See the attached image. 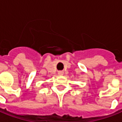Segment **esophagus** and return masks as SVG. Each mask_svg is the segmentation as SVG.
Instances as JSON below:
<instances>
[{
	"label": "esophagus",
	"instance_id": "34e87169",
	"mask_svg": "<svg viewBox=\"0 0 122 122\" xmlns=\"http://www.w3.org/2000/svg\"><path fill=\"white\" fill-rule=\"evenodd\" d=\"M64 74V72L62 71H60L58 72V75H60V76H62V75H63Z\"/></svg>",
	"mask_w": 122,
	"mask_h": 122
}]
</instances>
